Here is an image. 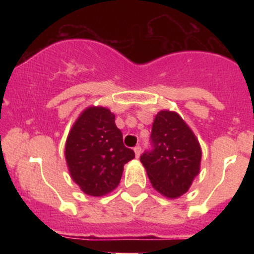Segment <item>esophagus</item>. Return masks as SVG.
Returning <instances> with one entry per match:
<instances>
[{
  "instance_id": "obj_1",
  "label": "esophagus",
  "mask_w": 254,
  "mask_h": 254,
  "mask_svg": "<svg viewBox=\"0 0 254 254\" xmlns=\"http://www.w3.org/2000/svg\"><path fill=\"white\" fill-rule=\"evenodd\" d=\"M135 155H136V157L137 159H138L139 157V155H141V147H139V145H137V147H135Z\"/></svg>"
}]
</instances>
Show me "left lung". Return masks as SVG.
Instances as JSON below:
<instances>
[{
  "label": "left lung",
  "mask_w": 254,
  "mask_h": 254,
  "mask_svg": "<svg viewBox=\"0 0 254 254\" xmlns=\"http://www.w3.org/2000/svg\"><path fill=\"white\" fill-rule=\"evenodd\" d=\"M154 149L141 156L151 186L176 199L189 191L199 174L202 148L191 127L177 112L161 110L151 127Z\"/></svg>",
  "instance_id": "1"
}]
</instances>
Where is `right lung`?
Here are the masks:
<instances>
[{
  "instance_id": "right-lung-1",
  "label": "right lung",
  "mask_w": 254,
  "mask_h": 254,
  "mask_svg": "<svg viewBox=\"0 0 254 254\" xmlns=\"http://www.w3.org/2000/svg\"><path fill=\"white\" fill-rule=\"evenodd\" d=\"M71 179L86 194L101 197L119 185L124 165L135 157L123 144V135L107 107L89 106L72 124L65 142Z\"/></svg>"
}]
</instances>
